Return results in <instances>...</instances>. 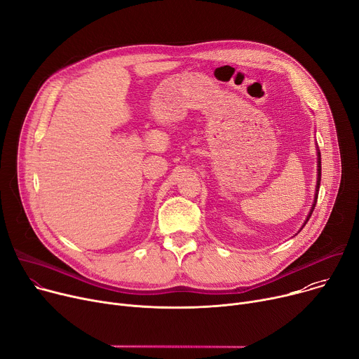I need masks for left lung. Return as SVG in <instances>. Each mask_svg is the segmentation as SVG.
I'll use <instances>...</instances> for the list:
<instances>
[{"label":"left lung","instance_id":"8db88e82","mask_svg":"<svg viewBox=\"0 0 359 359\" xmlns=\"http://www.w3.org/2000/svg\"><path fill=\"white\" fill-rule=\"evenodd\" d=\"M318 156H319V161H318V183H316V195H315V202H313V206H312V209H310V212H309V215H307V219H306V222L309 221V218L312 217V212H313V209H315V206H316V201H318V194H319V186H320V170H322V165H320V153H318ZM306 222H304V225H306ZM303 225V226H304Z\"/></svg>","mask_w":359,"mask_h":359}]
</instances>
